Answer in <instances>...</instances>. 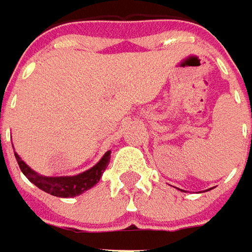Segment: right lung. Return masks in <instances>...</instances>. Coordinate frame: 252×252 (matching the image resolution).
I'll use <instances>...</instances> for the list:
<instances>
[{"instance_id": "right-lung-1", "label": "right lung", "mask_w": 252, "mask_h": 252, "mask_svg": "<svg viewBox=\"0 0 252 252\" xmlns=\"http://www.w3.org/2000/svg\"><path fill=\"white\" fill-rule=\"evenodd\" d=\"M15 158L18 161L20 170L23 172V175L28 177L29 180L37 186L38 189H41L45 193L55 195V197H76L80 195L84 191H87L93 186H95L99 182V179L102 176L104 170L106 169L109 159H111V151H106L104 157L98 161L97 165H94L91 169L86 170L83 173H79L76 176H59V177H48L41 176L33 169H30L25 162L22 161L18 154L15 153Z\"/></svg>"}]
</instances>
